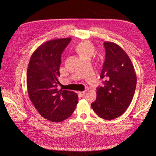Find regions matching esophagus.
<instances>
[{"mask_svg": "<svg viewBox=\"0 0 156 156\" xmlns=\"http://www.w3.org/2000/svg\"><path fill=\"white\" fill-rule=\"evenodd\" d=\"M87 91L86 90V91H81V92H79V93H80V94H81V96H84V94H85L87 93Z\"/></svg>", "mask_w": 156, "mask_h": 156, "instance_id": "esophagus-1", "label": "esophagus"}]
</instances>
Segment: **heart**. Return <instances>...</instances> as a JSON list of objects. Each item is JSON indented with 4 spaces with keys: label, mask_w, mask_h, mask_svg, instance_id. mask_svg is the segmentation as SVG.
I'll use <instances>...</instances> for the list:
<instances>
[{
    "label": "heart",
    "mask_w": 156,
    "mask_h": 156,
    "mask_svg": "<svg viewBox=\"0 0 156 156\" xmlns=\"http://www.w3.org/2000/svg\"><path fill=\"white\" fill-rule=\"evenodd\" d=\"M76 50L81 59L84 58H91L94 54L95 48L90 41H83L77 45Z\"/></svg>",
    "instance_id": "heart-1"
}]
</instances>
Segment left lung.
Listing matches in <instances>:
<instances>
[{
	"label": "left lung",
	"instance_id": "8db88e82",
	"mask_svg": "<svg viewBox=\"0 0 156 156\" xmlns=\"http://www.w3.org/2000/svg\"><path fill=\"white\" fill-rule=\"evenodd\" d=\"M106 58L100 78L104 86L97 88L91 108L101 118L111 120L121 116L130 105L137 83L134 66L129 56L118 45L104 42Z\"/></svg>",
	"mask_w": 156,
	"mask_h": 156
}]
</instances>
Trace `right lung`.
<instances>
[{
	"label": "right lung",
	"mask_w": 156,
	"mask_h": 156,
	"mask_svg": "<svg viewBox=\"0 0 156 156\" xmlns=\"http://www.w3.org/2000/svg\"><path fill=\"white\" fill-rule=\"evenodd\" d=\"M72 38L51 40L39 46L31 56L27 73V91L30 100L46 119L60 122L75 110L78 94L57 88L61 55Z\"/></svg>",
	"instance_id": "add662e5"
}]
</instances>
